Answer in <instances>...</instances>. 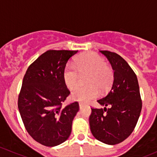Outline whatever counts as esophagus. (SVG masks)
<instances>
[{"instance_id":"obj_1","label":"esophagus","mask_w":157,"mask_h":157,"mask_svg":"<svg viewBox=\"0 0 157 157\" xmlns=\"http://www.w3.org/2000/svg\"><path fill=\"white\" fill-rule=\"evenodd\" d=\"M83 105H84V103H83V102H79V107H80V109H81Z\"/></svg>"}]
</instances>
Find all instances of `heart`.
<instances>
[{"label": "heart", "instance_id": "1", "mask_svg": "<svg viewBox=\"0 0 157 157\" xmlns=\"http://www.w3.org/2000/svg\"><path fill=\"white\" fill-rule=\"evenodd\" d=\"M86 74L88 86H80L72 92L71 97L74 100L88 102L97 97L98 89L102 92L108 90L114 78L113 71L102 57L94 52H86L76 57L73 64L64 67L63 80L67 87L72 90L78 86L80 75Z\"/></svg>", "mask_w": 157, "mask_h": 157}]
</instances>
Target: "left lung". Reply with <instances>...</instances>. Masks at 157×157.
I'll use <instances>...</instances> for the list:
<instances>
[{
  "label": "left lung",
  "mask_w": 157,
  "mask_h": 157,
  "mask_svg": "<svg viewBox=\"0 0 157 157\" xmlns=\"http://www.w3.org/2000/svg\"><path fill=\"white\" fill-rule=\"evenodd\" d=\"M114 70V81L108 94L97 102L104 109L91 108L90 131L96 139L114 145L128 138L140 117L142 101L137 76L119 55L100 51ZM110 105L109 108L106 107Z\"/></svg>",
  "instance_id": "8db88e82"
}]
</instances>
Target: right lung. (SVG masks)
<instances>
[{
  "instance_id": "add662e5",
  "label": "right lung",
  "mask_w": 157,
  "mask_h": 157,
  "mask_svg": "<svg viewBox=\"0 0 157 157\" xmlns=\"http://www.w3.org/2000/svg\"><path fill=\"white\" fill-rule=\"evenodd\" d=\"M78 51L48 50L28 67L18 96L23 124L36 141L46 147L64 143L79 111L77 102L62 106L69 96L63 80L66 64Z\"/></svg>"
}]
</instances>
